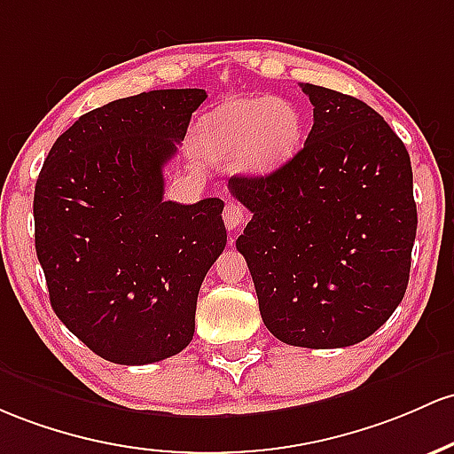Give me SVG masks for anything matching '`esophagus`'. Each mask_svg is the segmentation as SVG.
<instances>
[{
	"mask_svg": "<svg viewBox=\"0 0 454 454\" xmlns=\"http://www.w3.org/2000/svg\"><path fill=\"white\" fill-rule=\"evenodd\" d=\"M243 222V208L241 204L228 202L226 211H223V223H226L228 231H237Z\"/></svg>",
	"mask_w": 454,
	"mask_h": 454,
	"instance_id": "esophagus-1",
	"label": "esophagus"
}]
</instances>
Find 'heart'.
I'll return each mask as SVG.
<instances>
[{
  "label": "heart",
  "instance_id": "heart-1",
  "mask_svg": "<svg viewBox=\"0 0 454 454\" xmlns=\"http://www.w3.org/2000/svg\"><path fill=\"white\" fill-rule=\"evenodd\" d=\"M300 109L286 98H228L198 121L196 146L204 157L252 172L273 170L293 157L301 142Z\"/></svg>",
  "mask_w": 454,
  "mask_h": 454
}]
</instances>
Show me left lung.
<instances>
[{
	"mask_svg": "<svg viewBox=\"0 0 454 454\" xmlns=\"http://www.w3.org/2000/svg\"><path fill=\"white\" fill-rule=\"evenodd\" d=\"M306 144L265 176H232L252 211L246 256L267 330L293 347L336 348L375 333L405 295L418 213L405 144L364 101L301 83Z\"/></svg>",
	"mask_w": 454,
	"mask_h": 454,
	"instance_id": "obj_1",
	"label": "left lung"
}]
</instances>
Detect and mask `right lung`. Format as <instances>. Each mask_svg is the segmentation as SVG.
Masks as SVG:
<instances>
[{
  "mask_svg": "<svg viewBox=\"0 0 454 454\" xmlns=\"http://www.w3.org/2000/svg\"><path fill=\"white\" fill-rule=\"evenodd\" d=\"M204 98L151 90L92 109L38 174L34 239L51 308L114 364H153L192 342L202 280L226 247L219 198L163 200V166Z\"/></svg>",
  "mask_w": 454,
  "mask_h": 454,
  "instance_id": "add662e5",
  "label": "right lung"
}]
</instances>
